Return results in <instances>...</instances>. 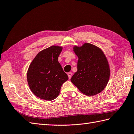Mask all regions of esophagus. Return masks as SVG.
<instances>
[{"label": "esophagus", "mask_w": 134, "mask_h": 134, "mask_svg": "<svg viewBox=\"0 0 134 134\" xmlns=\"http://www.w3.org/2000/svg\"><path fill=\"white\" fill-rule=\"evenodd\" d=\"M72 74V72H68V77H69V79H70V78H71Z\"/></svg>", "instance_id": "obj_1"}]
</instances>
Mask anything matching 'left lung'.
<instances>
[{
  "label": "left lung",
  "instance_id": "left-lung-1",
  "mask_svg": "<svg viewBox=\"0 0 134 134\" xmlns=\"http://www.w3.org/2000/svg\"><path fill=\"white\" fill-rule=\"evenodd\" d=\"M73 51L78 57V70L71 77V82L87 96H94L102 92L110 75L108 62L102 50L85 43L80 47L74 46Z\"/></svg>",
  "mask_w": 134,
  "mask_h": 134
}]
</instances>
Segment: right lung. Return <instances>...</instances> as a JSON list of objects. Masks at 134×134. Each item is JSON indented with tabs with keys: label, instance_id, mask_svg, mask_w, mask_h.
<instances>
[{
	"label": "right lung",
	"instance_id": "1",
	"mask_svg": "<svg viewBox=\"0 0 134 134\" xmlns=\"http://www.w3.org/2000/svg\"><path fill=\"white\" fill-rule=\"evenodd\" d=\"M63 47L51 46L40 51L28 68L27 78L32 92L40 99L52 100L57 97L62 84L68 80L58 62Z\"/></svg>",
	"mask_w": 134,
	"mask_h": 134
}]
</instances>
